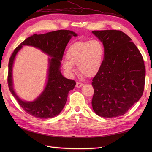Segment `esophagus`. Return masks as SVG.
Listing matches in <instances>:
<instances>
[{"mask_svg":"<svg viewBox=\"0 0 152 152\" xmlns=\"http://www.w3.org/2000/svg\"><path fill=\"white\" fill-rule=\"evenodd\" d=\"M84 84H83V83H79V82H77L76 83V87H82L83 86Z\"/></svg>","mask_w":152,"mask_h":152,"instance_id":"esophagus-1","label":"esophagus"}]
</instances>
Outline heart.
<instances>
[{"label": "heart", "instance_id": "b5f03b06", "mask_svg": "<svg viewBox=\"0 0 152 152\" xmlns=\"http://www.w3.org/2000/svg\"><path fill=\"white\" fill-rule=\"evenodd\" d=\"M62 62L63 68L68 73L75 71L77 65L80 73L87 77L96 76L101 69L105 57V48L97 39L78 41L70 45Z\"/></svg>", "mask_w": 152, "mask_h": 152}]
</instances>
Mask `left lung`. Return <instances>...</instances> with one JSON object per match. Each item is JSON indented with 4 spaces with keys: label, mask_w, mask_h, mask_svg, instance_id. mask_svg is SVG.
<instances>
[{
    "label": "left lung",
    "mask_w": 152,
    "mask_h": 152,
    "mask_svg": "<svg viewBox=\"0 0 152 152\" xmlns=\"http://www.w3.org/2000/svg\"><path fill=\"white\" fill-rule=\"evenodd\" d=\"M102 42L105 57L93 79L94 111L104 118L125 114L139 101L144 90L145 68L131 39L119 30L93 31Z\"/></svg>",
    "instance_id": "left-lung-1"
}]
</instances>
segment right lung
I'll return each instance as SVG.
<instances>
[{
  "label": "right lung",
  "mask_w": 152,
  "mask_h": 152,
  "mask_svg": "<svg viewBox=\"0 0 152 152\" xmlns=\"http://www.w3.org/2000/svg\"><path fill=\"white\" fill-rule=\"evenodd\" d=\"M69 30H58L43 34H35L22 42L12 54L9 61L7 81L13 96L28 114L37 118L47 119L57 116L65 105L68 92L74 89L76 82L64 77L60 70L61 60L66 46L72 36H76ZM31 45L41 49L52 58L50 59L48 80L46 88L33 102L21 100L12 88V66L15 56L23 45Z\"/></svg>",
  "instance_id": "add662e5"
}]
</instances>
